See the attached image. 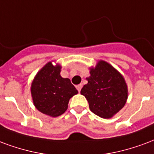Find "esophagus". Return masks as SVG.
I'll list each match as a JSON object with an SVG mask.
<instances>
[{
    "instance_id": "obj_1",
    "label": "esophagus",
    "mask_w": 154,
    "mask_h": 154,
    "mask_svg": "<svg viewBox=\"0 0 154 154\" xmlns=\"http://www.w3.org/2000/svg\"><path fill=\"white\" fill-rule=\"evenodd\" d=\"M76 87H77V91L80 92L81 90H82V84H79V85H77V86H76Z\"/></svg>"
}]
</instances>
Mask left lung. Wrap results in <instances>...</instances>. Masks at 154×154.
<instances>
[{
  "label": "left lung",
  "mask_w": 154,
  "mask_h": 154,
  "mask_svg": "<svg viewBox=\"0 0 154 154\" xmlns=\"http://www.w3.org/2000/svg\"><path fill=\"white\" fill-rule=\"evenodd\" d=\"M88 83L81 94L89 103L92 112L103 118H110L119 112L127 100V86L123 77L105 61H100L91 68Z\"/></svg>",
  "instance_id": "left-lung-1"
}]
</instances>
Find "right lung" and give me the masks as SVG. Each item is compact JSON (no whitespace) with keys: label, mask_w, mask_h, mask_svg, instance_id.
<instances>
[{"label":"right lung","mask_w":154,"mask_h":154,"mask_svg":"<svg viewBox=\"0 0 154 154\" xmlns=\"http://www.w3.org/2000/svg\"><path fill=\"white\" fill-rule=\"evenodd\" d=\"M60 65L46 63L36 74L31 86L34 105L40 112L58 117L68 109L69 100L78 93L68 78L60 76Z\"/></svg>","instance_id":"right-lung-1"}]
</instances>
